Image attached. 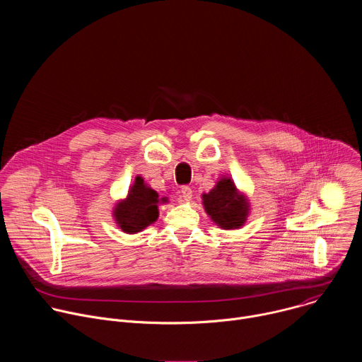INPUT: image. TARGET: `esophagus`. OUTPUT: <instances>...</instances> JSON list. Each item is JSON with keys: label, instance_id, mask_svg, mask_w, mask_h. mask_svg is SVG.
Segmentation results:
<instances>
[{"label": "esophagus", "instance_id": "obj_1", "mask_svg": "<svg viewBox=\"0 0 362 362\" xmlns=\"http://www.w3.org/2000/svg\"><path fill=\"white\" fill-rule=\"evenodd\" d=\"M192 196H193V192H192V189L189 186H183L180 189V197H182L183 202H190Z\"/></svg>", "mask_w": 362, "mask_h": 362}]
</instances>
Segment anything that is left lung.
Listing matches in <instances>:
<instances>
[{
	"label": "left lung",
	"instance_id": "1",
	"mask_svg": "<svg viewBox=\"0 0 362 362\" xmlns=\"http://www.w3.org/2000/svg\"><path fill=\"white\" fill-rule=\"evenodd\" d=\"M202 204L211 221L223 230L243 228L250 215L247 194L238 189L229 175L221 176L208 193H202Z\"/></svg>",
	"mask_w": 362,
	"mask_h": 362
}]
</instances>
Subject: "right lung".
<instances>
[{
	"label": "right lung",
	"instance_id": "1",
	"mask_svg": "<svg viewBox=\"0 0 362 362\" xmlns=\"http://www.w3.org/2000/svg\"><path fill=\"white\" fill-rule=\"evenodd\" d=\"M168 202V196H159L156 190L137 175L127 194L115 203L112 216L122 232L134 235L156 222L159 218V204H166Z\"/></svg>",
	"mask_w": 362,
	"mask_h": 362
}]
</instances>
